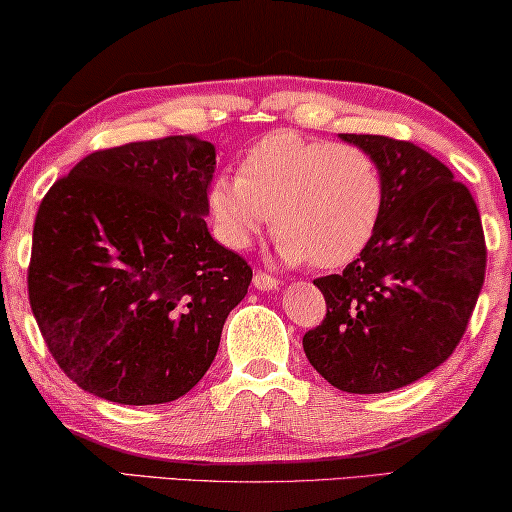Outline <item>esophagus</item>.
I'll return each mask as SVG.
<instances>
[{
    "mask_svg": "<svg viewBox=\"0 0 512 512\" xmlns=\"http://www.w3.org/2000/svg\"><path fill=\"white\" fill-rule=\"evenodd\" d=\"M253 285H255L257 289H273V287L278 285V278L269 276V273H266V271H255Z\"/></svg>",
    "mask_w": 512,
    "mask_h": 512,
    "instance_id": "obj_1",
    "label": "esophagus"
}]
</instances>
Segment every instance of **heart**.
<instances>
[{
	"label": "heart",
	"instance_id": "1",
	"mask_svg": "<svg viewBox=\"0 0 512 512\" xmlns=\"http://www.w3.org/2000/svg\"><path fill=\"white\" fill-rule=\"evenodd\" d=\"M213 183L209 204L223 239L246 248L273 216L287 262L340 269L370 246L386 204L384 172L368 149L273 131Z\"/></svg>",
	"mask_w": 512,
	"mask_h": 512
}]
</instances>
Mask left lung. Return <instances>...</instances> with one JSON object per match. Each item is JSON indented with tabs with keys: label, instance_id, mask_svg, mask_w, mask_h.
<instances>
[{
	"label": "left lung",
	"instance_id": "8db88e82",
	"mask_svg": "<svg viewBox=\"0 0 512 512\" xmlns=\"http://www.w3.org/2000/svg\"><path fill=\"white\" fill-rule=\"evenodd\" d=\"M340 137L377 158L384 216L354 262L315 280L326 317L303 335V352L340 391L388 393L460 345L485 280L483 223L469 188L414 142Z\"/></svg>",
	"mask_w": 512,
	"mask_h": 512
}]
</instances>
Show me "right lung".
Listing matches in <instances>:
<instances>
[{"label":"right lung","instance_id":"obj_1","mask_svg":"<svg viewBox=\"0 0 512 512\" xmlns=\"http://www.w3.org/2000/svg\"><path fill=\"white\" fill-rule=\"evenodd\" d=\"M216 149L167 135L98 149L36 213L29 305L52 358L87 393L163 404L209 370L253 269L204 223Z\"/></svg>","mask_w":512,"mask_h":512}]
</instances>
